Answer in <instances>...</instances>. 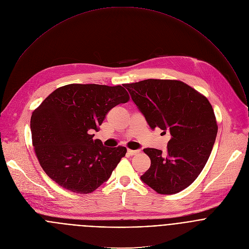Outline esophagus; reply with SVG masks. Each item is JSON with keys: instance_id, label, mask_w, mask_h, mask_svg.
Wrapping results in <instances>:
<instances>
[{"instance_id": "obj_1", "label": "esophagus", "mask_w": 249, "mask_h": 249, "mask_svg": "<svg viewBox=\"0 0 249 249\" xmlns=\"http://www.w3.org/2000/svg\"><path fill=\"white\" fill-rule=\"evenodd\" d=\"M139 150H130V149H128L127 150V154L129 155V156H134V155H137V154H139Z\"/></svg>"}]
</instances>
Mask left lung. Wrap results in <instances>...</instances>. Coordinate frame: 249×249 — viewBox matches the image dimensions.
<instances>
[{"mask_svg":"<svg viewBox=\"0 0 249 249\" xmlns=\"http://www.w3.org/2000/svg\"><path fill=\"white\" fill-rule=\"evenodd\" d=\"M124 86L151 128L171 135L165 155L144 149L151 165L142 181L158 194L181 192L197 178L215 142L218 125L210 102L178 80L148 79Z\"/></svg>","mask_w":249,"mask_h":249,"instance_id":"left-lung-1","label":"left lung"}]
</instances>
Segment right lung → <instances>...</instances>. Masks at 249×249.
<instances>
[{
	"instance_id": "1",
	"label": "right lung",
	"mask_w": 249,
	"mask_h": 249,
	"mask_svg": "<svg viewBox=\"0 0 249 249\" xmlns=\"http://www.w3.org/2000/svg\"><path fill=\"white\" fill-rule=\"evenodd\" d=\"M129 101L122 86L71 84L53 91L31 117L36 157L47 175L69 192L89 194L109 179L126 148L93 139L107 113Z\"/></svg>"
}]
</instances>
